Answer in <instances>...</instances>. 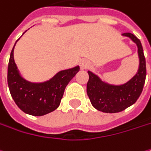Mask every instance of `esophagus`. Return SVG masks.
Segmentation results:
<instances>
[{
  "label": "esophagus",
  "mask_w": 151,
  "mask_h": 151,
  "mask_svg": "<svg viewBox=\"0 0 151 151\" xmlns=\"http://www.w3.org/2000/svg\"><path fill=\"white\" fill-rule=\"evenodd\" d=\"M80 64H81V68L82 70L88 68V67H89V65H90L89 62H88V61H87V60H81V63H80Z\"/></svg>",
  "instance_id": "34e87169"
}]
</instances>
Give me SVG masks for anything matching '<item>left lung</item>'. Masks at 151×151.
<instances>
[{
  "mask_svg": "<svg viewBox=\"0 0 151 151\" xmlns=\"http://www.w3.org/2000/svg\"><path fill=\"white\" fill-rule=\"evenodd\" d=\"M138 48L139 68L133 77L123 84H111L100 79L99 75L88 70L87 94L92 106L103 113H119L133 105L141 96L146 79V61L142 43L133 34L124 33Z\"/></svg>",
  "mask_w": 151,
  "mask_h": 151,
  "instance_id": "8db88e82",
  "label": "left lung"
}]
</instances>
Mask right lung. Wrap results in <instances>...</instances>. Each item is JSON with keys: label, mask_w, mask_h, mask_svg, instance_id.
<instances>
[{"label": "right lung", "mask_w": 151, "mask_h": 151, "mask_svg": "<svg viewBox=\"0 0 151 151\" xmlns=\"http://www.w3.org/2000/svg\"><path fill=\"white\" fill-rule=\"evenodd\" d=\"M15 45L8 65V86L13 100L24 113L30 115L41 116L55 111L60 106L66 86L80 70V66L60 70L45 81L32 82L26 80L18 69L13 55Z\"/></svg>", "instance_id": "right-lung-1"}]
</instances>
